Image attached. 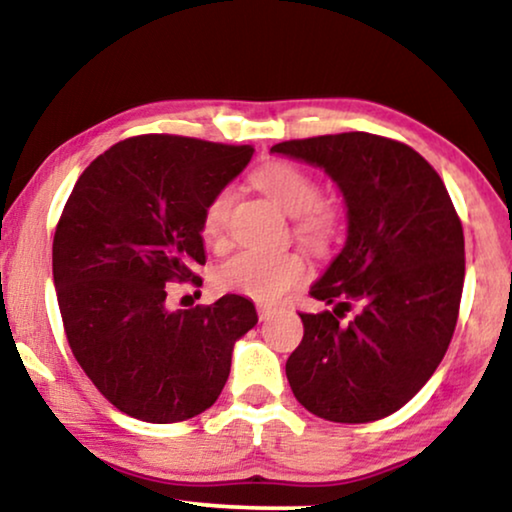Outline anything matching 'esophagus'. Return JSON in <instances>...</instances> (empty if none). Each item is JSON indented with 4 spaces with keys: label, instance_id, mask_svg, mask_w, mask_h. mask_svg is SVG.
<instances>
[{
    "label": "esophagus",
    "instance_id": "esophagus-1",
    "mask_svg": "<svg viewBox=\"0 0 512 512\" xmlns=\"http://www.w3.org/2000/svg\"><path fill=\"white\" fill-rule=\"evenodd\" d=\"M256 310H258V319L261 321H268L277 314V307H272V305H258Z\"/></svg>",
    "mask_w": 512,
    "mask_h": 512
}]
</instances>
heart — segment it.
I'll return each mask as SVG.
<instances>
[{
	"mask_svg": "<svg viewBox=\"0 0 512 512\" xmlns=\"http://www.w3.org/2000/svg\"><path fill=\"white\" fill-rule=\"evenodd\" d=\"M251 181L293 216V233L300 242L314 251L331 247L340 230V209L321 198L319 181L310 172L286 160H272L258 167ZM233 202V188L223 186L202 209L200 228L209 242H221ZM305 275L307 263L298 251L244 249L216 270V284L258 303H275Z\"/></svg>",
	"mask_w": 512,
	"mask_h": 512,
	"instance_id": "obj_1",
	"label": "heart"
}]
</instances>
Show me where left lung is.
Wrapping results in <instances>:
<instances>
[{
	"label": "left lung",
	"instance_id": "obj_1",
	"mask_svg": "<svg viewBox=\"0 0 512 512\" xmlns=\"http://www.w3.org/2000/svg\"><path fill=\"white\" fill-rule=\"evenodd\" d=\"M272 151L324 167L349 219L345 249L310 289L333 310L300 312L291 391L328 422H375L401 410L450 347L466 272L459 214L438 172L396 139L340 132Z\"/></svg>",
	"mask_w": 512,
	"mask_h": 512
}]
</instances>
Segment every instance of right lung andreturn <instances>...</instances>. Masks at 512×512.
Returning a JSON list of instances; mask_svg holds the SVG:
<instances>
[{"label":"right lung","mask_w":512,"mask_h":512,"mask_svg":"<svg viewBox=\"0 0 512 512\" xmlns=\"http://www.w3.org/2000/svg\"><path fill=\"white\" fill-rule=\"evenodd\" d=\"M254 146L179 135L123 139L76 181L53 237V279L74 359L125 415L191 419L219 398L237 338L256 326L251 300L167 310V282L205 265L202 209Z\"/></svg>","instance_id":"obj_1"}]
</instances>
